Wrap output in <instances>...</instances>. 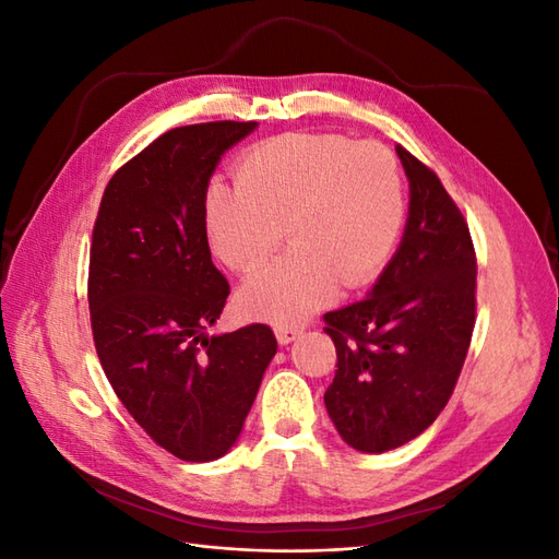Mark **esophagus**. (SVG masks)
<instances>
[{"label": "esophagus", "mask_w": 559, "mask_h": 559, "mask_svg": "<svg viewBox=\"0 0 559 559\" xmlns=\"http://www.w3.org/2000/svg\"><path fill=\"white\" fill-rule=\"evenodd\" d=\"M275 335H277V343L280 345H289L300 335V331L292 329V326H280V329H275Z\"/></svg>", "instance_id": "esophagus-1"}]
</instances>
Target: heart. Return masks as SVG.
<instances>
[{
	"label": "heart",
	"mask_w": 559,
	"mask_h": 559,
	"mask_svg": "<svg viewBox=\"0 0 559 559\" xmlns=\"http://www.w3.org/2000/svg\"><path fill=\"white\" fill-rule=\"evenodd\" d=\"M403 222L405 186L392 151L326 132H286L251 146L238 183L216 179L205 193L207 240L230 270L259 267L286 230L292 249L238 292L242 314L277 326L300 324L341 284L373 282Z\"/></svg>",
	"instance_id": "heart-1"
}]
</instances>
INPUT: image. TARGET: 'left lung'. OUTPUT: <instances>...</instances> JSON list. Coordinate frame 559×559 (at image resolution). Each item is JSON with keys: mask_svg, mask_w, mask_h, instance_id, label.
<instances>
[{"mask_svg": "<svg viewBox=\"0 0 559 559\" xmlns=\"http://www.w3.org/2000/svg\"><path fill=\"white\" fill-rule=\"evenodd\" d=\"M411 183L408 222L364 300L324 314L337 370L324 394L343 441L380 454L441 415L476 324V251L441 179L396 146Z\"/></svg>", "mask_w": 559, "mask_h": 559, "instance_id": "left-lung-1", "label": "left lung"}]
</instances>
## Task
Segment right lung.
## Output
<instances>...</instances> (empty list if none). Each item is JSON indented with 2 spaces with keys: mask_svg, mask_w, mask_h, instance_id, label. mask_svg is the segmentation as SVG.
I'll return each mask as SVG.
<instances>
[{
  "mask_svg": "<svg viewBox=\"0 0 559 559\" xmlns=\"http://www.w3.org/2000/svg\"><path fill=\"white\" fill-rule=\"evenodd\" d=\"M259 123L167 130L118 170L93 228L88 308L105 376L134 421L183 462L240 438L277 341L265 324L207 335L230 294L212 263L205 193Z\"/></svg>",
  "mask_w": 559,
  "mask_h": 559,
  "instance_id": "1",
  "label": "right lung"
}]
</instances>
